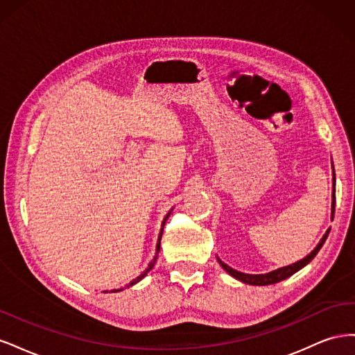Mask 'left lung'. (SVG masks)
Instances as JSON below:
<instances>
[{
    "mask_svg": "<svg viewBox=\"0 0 355 355\" xmlns=\"http://www.w3.org/2000/svg\"><path fill=\"white\" fill-rule=\"evenodd\" d=\"M335 182H336V178H335V168H333V194H331V197H333V201H331V220H333V213H335ZM329 232H330V228L327 230V232L323 235V239L320 240V243H318V245L315 247V249L311 252L306 257H304V259H300V261H297L296 263H292V265H288V266H283V268H280V270H275V271H272V272H270V274H259V275H252V274H244V272H240V271H235V270H232L231 266H228L227 263H223L219 257H218V261H219V263L222 265V268L225 271H227L228 274H231L234 278H237V280H240V282H243V283H245V284H252V286H268V284H274V283H278V282H283V280H286V278H288L290 275H293L295 272H297L299 270H302V268L306 265V263H309L311 261L314 259L315 257V254L318 253V250L321 249V247H323V244H324V241L327 240V235H329Z\"/></svg>",
    "mask_w": 355,
    "mask_h": 355,
    "instance_id": "left-lung-1",
    "label": "left lung"
}]
</instances>
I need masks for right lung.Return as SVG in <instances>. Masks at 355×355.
<instances>
[{"label": "right lung", "instance_id": "right-lung-1", "mask_svg": "<svg viewBox=\"0 0 355 355\" xmlns=\"http://www.w3.org/2000/svg\"><path fill=\"white\" fill-rule=\"evenodd\" d=\"M168 216H170V211L167 213V216H166V218H164V220H163V228H164V225H166V220L168 219ZM161 235H163V230H161V232H159V237H158V243H157V254H155V257H154V259H153V262H151V263H149V266L146 268V270H145V271H144V272H142L141 275H139L137 278H135V280H133V282H132L130 284H128V286H133V284H136L137 282H141V280H142V278H144V277H145V275H146V274H148L149 271H151V270H153V266H154V265H155V262H157V257H158V252H159V244H161ZM128 286H127V287H128ZM114 292H118V290H114Z\"/></svg>", "mask_w": 355, "mask_h": 355}]
</instances>
